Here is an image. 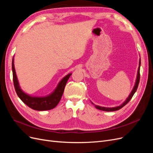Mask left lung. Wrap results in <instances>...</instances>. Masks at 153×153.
Here are the masks:
<instances>
[{
  "label": "left lung",
  "mask_w": 153,
  "mask_h": 153,
  "mask_svg": "<svg viewBox=\"0 0 153 153\" xmlns=\"http://www.w3.org/2000/svg\"><path fill=\"white\" fill-rule=\"evenodd\" d=\"M140 63H141V61L140 59L139 61V66H138V72H137V79H136V82H135V86H134L133 89L132 90V91L131 92V93L129 94V96L127 98V99L126 100V101L120 106H115V107H112V108H107V107H104V106H98V105H95V107L100 110H103V111H106V112H112V111H115V110H118L119 109H121V108H123L124 106L126 105L130 100L132 98L133 96L135 94V92L137 91V89L138 86V84H139L140 82ZM93 104V103H92Z\"/></svg>",
  "instance_id": "left-lung-1"
}]
</instances>
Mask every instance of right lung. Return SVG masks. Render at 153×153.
Returning a JSON list of instances; mask_svg holds the SVG:
<instances>
[{
    "instance_id": "obj_1",
    "label": "right lung",
    "mask_w": 153,
    "mask_h": 153,
    "mask_svg": "<svg viewBox=\"0 0 153 153\" xmlns=\"http://www.w3.org/2000/svg\"><path fill=\"white\" fill-rule=\"evenodd\" d=\"M12 71L14 86H15L18 96L29 107L38 111L53 109L58 105L63 94L64 87L66 85L69 78L71 75V73H69L66 76H64L61 81L59 83L56 89L52 94L45 97H34L25 93L21 89L16 75L15 65H14V57L12 60Z\"/></svg>"
}]
</instances>
